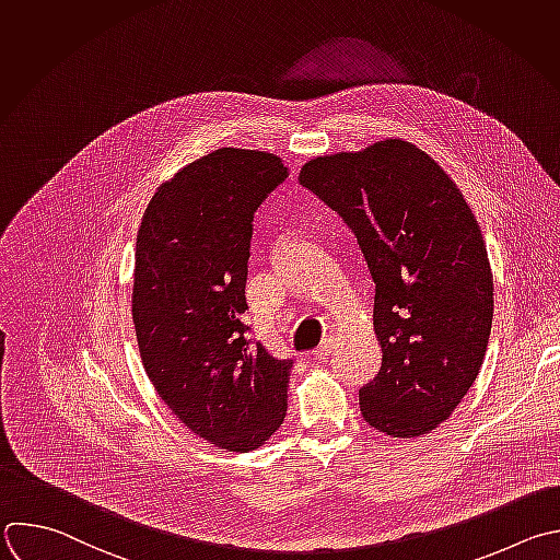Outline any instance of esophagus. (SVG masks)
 <instances>
[{
  "mask_svg": "<svg viewBox=\"0 0 560 560\" xmlns=\"http://www.w3.org/2000/svg\"><path fill=\"white\" fill-rule=\"evenodd\" d=\"M331 349H334V345H331V340L327 338V340H323L318 347H316V351H314V355L318 358V360H325V358H329V353H331Z\"/></svg>",
  "mask_w": 560,
  "mask_h": 560,
  "instance_id": "1",
  "label": "esophagus"
}]
</instances>
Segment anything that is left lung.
I'll use <instances>...</instances> for the list:
<instances>
[{
	"label": "left lung",
	"instance_id": "1",
	"mask_svg": "<svg viewBox=\"0 0 560 560\" xmlns=\"http://www.w3.org/2000/svg\"><path fill=\"white\" fill-rule=\"evenodd\" d=\"M299 182L358 240L374 279L383 364L360 392L369 427L418 438L472 387L492 327V272L462 191L411 142L310 160Z\"/></svg>",
	"mask_w": 560,
	"mask_h": 560
}]
</instances>
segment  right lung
Here are the masks:
<instances>
[{
	"mask_svg": "<svg viewBox=\"0 0 560 560\" xmlns=\"http://www.w3.org/2000/svg\"><path fill=\"white\" fill-rule=\"evenodd\" d=\"M264 151L218 149L151 198L136 242L131 314L158 396L202 440L246 453L283 422L294 358L244 323L253 220L288 179Z\"/></svg>",
	"mask_w": 560,
	"mask_h": 560,
	"instance_id": "add662e5",
	"label": "right lung"
}]
</instances>
